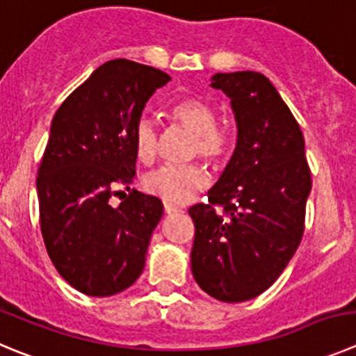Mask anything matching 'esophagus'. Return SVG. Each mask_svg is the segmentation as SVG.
<instances>
[{
  "label": "esophagus",
  "instance_id": "34e87169",
  "mask_svg": "<svg viewBox=\"0 0 356 356\" xmlns=\"http://www.w3.org/2000/svg\"><path fill=\"white\" fill-rule=\"evenodd\" d=\"M163 207H165V212H167V214H179V212H182L181 207H177V205L174 204H167V202H165Z\"/></svg>",
  "mask_w": 356,
  "mask_h": 356
}]
</instances>
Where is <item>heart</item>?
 I'll return each instance as SVG.
<instances>
[{"instance_id": "obj_1", "label": "heart", "mask_w": 356, "mask_h": 356, "mask_svg": "<svg viewBox=\"0 0 356 356\" xmlns=\"http://www.w3.org/2000/svg\"><path fill=\"white\" fill-rule=\"evenodd\" d=\"M170 118L193 133L191 156L200 154L212 165H221L234 147V131L218 124V114L211 103L200 98L177 99L170 107ZM133 147L140 161L151 163L158 151V128L149 118H140L133 126ZM209 184V174L197 163L163 165L144 177L147 193L167 204H184Z\"/></svg>"}]
</instances>
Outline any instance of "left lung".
Listing matches in <instances>:
<instances>
[{
  "mask_svg": "<svg viewBox=\"0 0 356 356\" xmlns=\"http://www.w3.org/2000/svg\"><path fill=\"white\" fill-rule=\"evenodd\" d=\"M212 88L232 99L237 147L195 204L191 270L221 302H244L274 284L304 235L311 170L304 135L277 89L258 72L216 73Z\"/></svg>",
  "mask_w": 356,
  "mask_h": 356,
  "instance_id": "obj_1",
  "label": "left lung"
}]
</instances>
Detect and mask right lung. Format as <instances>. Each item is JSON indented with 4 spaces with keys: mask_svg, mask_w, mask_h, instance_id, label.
Instances as JSON below:
<instances>
[{
    "mask_svg": "<svg viewBox=\"0 0 356 356\" xmlns=\"http://www.w3.org/2000/svg\"><path fill=\"white\" fill-rule=\"evenodd\" d=\"M168 81L152 66L112 59L52 119L36 177L40 228L61 277L89 297L119 293L144 270L161 200L137 189L118 208L108 200L133 182V126L152 92Z\"/></svg>",
    "mask_w": 356,
    "mask_h": 356,
    "instance_id": "right-lung-1",
    "label": "right lung"
}]
</instances>
